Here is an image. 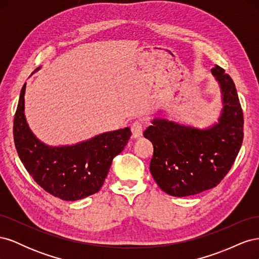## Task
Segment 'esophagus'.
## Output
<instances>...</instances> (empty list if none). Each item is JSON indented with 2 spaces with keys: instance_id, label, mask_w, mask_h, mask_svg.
Returning <instances> with one entry per match:
<instances>
[{
  "instance_id": "esophagus-1",
  "label": "esophagus",
  "mask_w": 259,
  "mask_h": 259,
  "mask_svg": "<svg viewBox=\"0 0 259 259\" xmlns=\"http://www.w3.org/2000/svg\"><path fill=\"white\" fill-rule=\"evenodd\" d=\"M132 134L133 137L134 138H138L143 135V132H144V123L140 122V121H135L134 123L132 124Z\"/></svg>"
}]
</instances>
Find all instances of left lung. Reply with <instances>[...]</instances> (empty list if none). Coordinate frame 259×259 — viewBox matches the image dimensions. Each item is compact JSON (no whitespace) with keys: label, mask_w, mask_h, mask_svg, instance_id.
Returning <instances> with one entry per match:
<instances>
[{"label":"left lung","mask_w":259,"mask_h":259,"mask_svg":"<svg viewBox=\"0 0 259 259\" xmlns=\"http://www.w3.org/2000/svg\"><path fill=\"white\" fill-rule=\"evenodd\" d=\"M223 109L217 122L198 128L167 119H153L144 132L153 145L150 171L161 189L189 197L216 187L230 170L243 142V112L236 85L216 66Z\"/></svg>","instance_id":"obj_1"}]
</instances>
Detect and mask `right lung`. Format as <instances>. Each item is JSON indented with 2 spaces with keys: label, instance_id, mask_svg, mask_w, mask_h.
<instances>
[{
  "label": "right lung",
  "instance_id": "add662e5",
  "mask_svg": "<svg viewBox=\"0 0 259 259\" xmlns=\"http://www.w3.org/2000/svg\"><path fill=\"white\" fill-rule=\"evenodd\" d=\"M25 93L26 84L15 113L14 142L28 173L46 192L65 201L81 200L98 192L113 158L128 143L131 128L106 132L71 146H49L29 127Z\"/></svg>",
  "mask_w": 259,
  "mask_h": 259
}]
</instances>
